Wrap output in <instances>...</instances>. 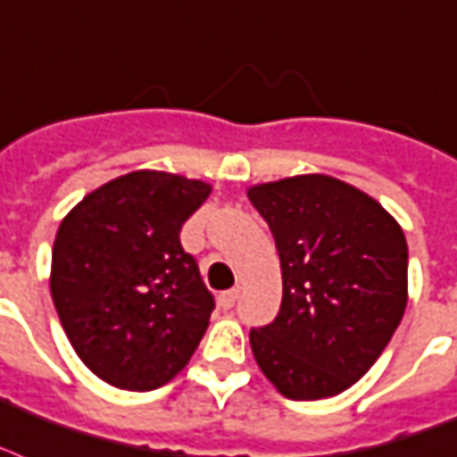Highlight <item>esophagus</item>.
Masks as SVG:
<instances>
[{
  "instance_id": "1",
  "label": "esophagus",
  "mask_w": 457,
  "mask_h": 457,
  "mask_svg": "<svg viewBox=\"0 0 457 457\" xmlns=\"http://www.w3.org/2000/svg\"><path fill=\"white\" fill-rule=\"evenodd\" d=\"M237 297H239V290H237V287H232V290H225L218 295V304H220L222 309H232L237 302Z\"/></svg>"
}]
</instances>
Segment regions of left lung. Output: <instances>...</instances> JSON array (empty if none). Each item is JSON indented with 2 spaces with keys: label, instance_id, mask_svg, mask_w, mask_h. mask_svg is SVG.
I'll list each match as a JSON object with an SVG mask.
<instances>
[{
  "label": "left lung",
  "instance_id": "obj_1",
  "mask_svg": "<svg viewBox=\"0 0 457 457\" xmlns=\"http://www.w3.org/2000/svg\"><path fill=\"white\" fill-rule=\"evenodd\" d=\"M249 201L283 268L280 312L249 333L253 357L285 398L337 395L381 357L405 313V235L378 201L326 174L259 184Z\"/></svg>",
  "mask_w": 457,
  "mask_h": 457
}]
</instances>
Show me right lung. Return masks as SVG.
<instances>
[{
  "mask_svg": "<svg viewBox=\"0 0 457 457\" xmlns=\"http://www.w3.org/2000/svg\"><path fill=\"white\" fill-rule=\"evenodd\" d=\"M211 187L138 170L83 198L57 229L50 290L81 361L127 391L179 374L201 343L215 299L182 225Z\"/></svg>",
  "mask_w": 457,
  "mask_h": 457,
  "instance_id": "add662e5",
  "label": "right lung"
}]
</instances>
